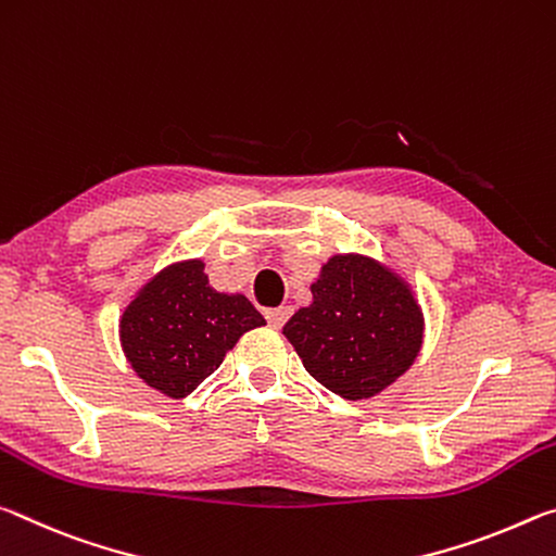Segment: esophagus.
Returning a JSON list of instances; mask_svg holds the SVG:
<instances>
[{
    "label": "esophagus",
    "instance_id": "1",
    "mask_svg": "<svg viewBox=\"0 0 556 556\" xmlns=\"http://www.w3.org/2000/svg\"><path fill=\"white\" fill-rule=\"evenodd\" d=\"M290 305H280V307H273V311H266V320L273 325V327H283L286 320L290 317Z\"/></svg>",
    "mask_w": 556,
    "mask_h": 556
}]
</instances>
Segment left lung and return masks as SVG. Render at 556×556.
I'll use <instances>...</instances> for the list:
<instances>
[{
    "mask_svg": "<svg viewBox=\"0 0 556 556\" xmlns=\"http://www.w3.org/2000/svg\"><path fill=\"white\" fill-rule=\"evenodd\" d=\"M311 290L313 303L290 317L283 334L323 387L357 402L412 367L424 313L396 273L348 253L327 261Z\"/></svg>",
    "mask_w": 556,
    "mask_h": 556,
    "instance_id": "obj_1",
    "label": "left lung"
}]
</instances>
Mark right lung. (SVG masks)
I'll use <instances>...</instances> for the list:
<instances>
[{
	"mask_svg": "<svg viewBox=\"0 0 556 556\" xmlns=\"http://www.w3.org/2000/svg\"><path fill=\"white\" fill-rule=\"evenodd\" d=\"M261 325L266 320L249 298L218 293L202 261H185L160 270L125 307L121 344L144 384L185 399L243 332Z\"/></svg>",
	"mask_w": 556,
	"mask_h": 556,
	"instance_id": "1",
	"label": "right lung"
}]
</instances>
